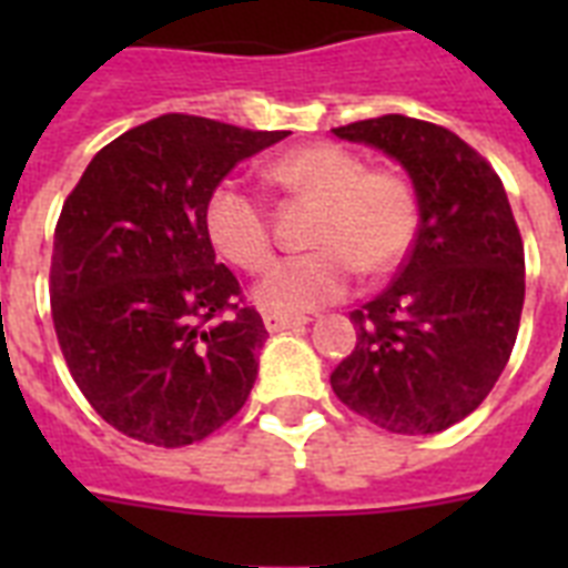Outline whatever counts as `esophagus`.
<instances>
[{"mask_svg":"<svg viewBox=\"0 0 568 568\" xmlns=\"http://www.w3.org/2000/svg\"><path fill=\"white\" fill-rule=\"evenodd\" d=\"M262 321H265V327L271 329V333H276V329H292V327H301V324H306V315H283V312H262Z\"/></svg>","mask_w":568,"mask_h":568,"instance_id":"esophagus-1","label":"esophagus"}]
</instances>
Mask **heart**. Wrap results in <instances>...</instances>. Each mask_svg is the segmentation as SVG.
I'll return each instance as SVG.
<instances>
[{
  "label": "heart",
  "mask_w": 568,
  "mask_h": 568,
  "mask_svg": "<svg viewBox=\"0 0 568 568\" xmlns=\"http://www.w3.org/2000/svg\"><path fill=\"white\" fill-rule=\"evenodd\" d=\"M267 180L297 200L315 203L310 253L283 258L258 283L256 301L271 312H306L345 297L354 267L368 276L395 271L418 235V196L400 173L365 168L363 155L342 144H306L280 155ZM205 232L214 250L247 274L274 258V226L262 196L223 180L205 196Z\"/></svg>",
  "instance_id": "b5f03b06"
}]
</instances>
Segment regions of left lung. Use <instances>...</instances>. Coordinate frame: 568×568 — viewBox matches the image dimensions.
Returning a JSON list of instances; mask_svg holds the SVG:
<instances>
[{
	"instance_id": "8db88e82",
	"label": "left lung",
	"mask_w": 568,
	"mask_h": 568,
	"mask_svg": "<svg viewBox=\"0 0 568 568\" xmlns=\"http://www.w3.org/2000/svg\"><path fill=\"white\" fill-rule=\"evenodd\" d=\"M404 164L418 235L386 292L351 312L356 347L329 374L388 433L448 430L501 377L525 303V247L493 164L450 129L383 114L333 129Z\"/></svg>"
}]
</instances>
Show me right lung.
Segmentation results:
<instances>
[{
	"mask_svg": "<svg viewBox=\"0 0 568 568\" xmlns=\"http://www.w3.org/2000/svg\"><path fill=\"white\" fill-rule=\"evenodd\" d=\"M285 135L162 114L102 146L67 194L52 324L75 386L129 439L185 448L247 400L267 329L214 262L203 209L241 159Z\"/></svg>",
	"mask_w": 568,
	"mask_h": 568,
	"instance_id": "add662e5",
	"label": "right lung"
}]
</instances>
